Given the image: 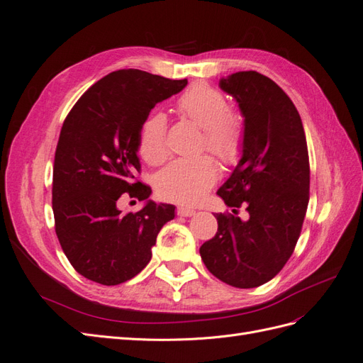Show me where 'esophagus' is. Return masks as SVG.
Instances as JSON below:
<instances>
[{
	"label": "esophagus",
	"mask_w": 363,
	"mask_h": 363,
	"mask_svg": "<svg viewBox=\"0 0 363 363\" xmlns=\"http://www.w3.org/2000/svg\"><path fill=\"white\" fill-rule=\"evenodd\" d=\"M177 215L179 216H194L195 215V211L194 208H191V207H186V206H180L179 208H177Z\"/></svg>",
	"instance_id": "34e87169"
}]
</instances>
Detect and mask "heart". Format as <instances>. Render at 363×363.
Masks as SVG:
<instances>
[{
  "label": "heart",
  "mask_w": 363,
  "mask_h": 363,
  "mask_svg": "<svg viewBox=\"0 0 363 363\" xmlns=\"http://www.w3.org/2000/svg\"><path fill=\"white\" fill-rule=\"evenodd\" d=\"M179 112L203 128L201 145L224 163H235L242 150V127L230 113L227 98L207 83H195L177 100ZM139 152L150 164H159L168 156L167 118L152 112L139 130ZM218 167L212 157L179 159L169 163L157 177L160 196L171 201L194 204L212 188Z\"/></svg>",
  "instance_id": "heart-1"
}]
</instances>
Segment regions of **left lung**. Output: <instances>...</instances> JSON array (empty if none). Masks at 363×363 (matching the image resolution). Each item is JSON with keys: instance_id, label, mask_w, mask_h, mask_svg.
<instances>
[{"instance_id": "1", "label": "left lung", "mask_w": 363, "mask_h": 363, "mask_svg": "<svg viewBox=\"0 0 363 363\" xmlns=\"http://www.w3.org/2000/svg\"><path fill=\"white\" fill-rule=\"evenodd\" d=\"M244 118L242 156L218 189L233 213H216L218 232L200 248L206 268L230 286L269 281L294 252L309 204L306 135L291 98L268 77L240 71L219 80Z\"/></svg>"}]
</instances>
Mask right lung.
<instances>
[{"label": "right lung", "instance_id": "obj_1", "mask_svg": "<svg viewBox=\"0 0 363 363\" xmlns=\"http://www.w3.org/2000/svg\"><path fill=\"white\" fill-rule=\"evenodd\" d=\"M186 84L139 69L115 71L92 84L65 119L52 212L62 250L83 277L106 286L133 279L151 260L160 228L174 219L175 206L148 200L151 189L135 174L142 123ZM124 193L146 206L123 214L117 200Z\"/></svg>", "mask_w": 363, "mask_h": 363}]
</instances>
